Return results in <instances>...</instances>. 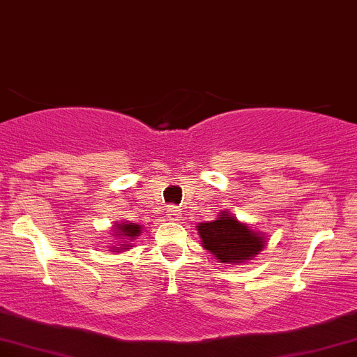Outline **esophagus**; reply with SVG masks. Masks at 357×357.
Listing matches in <instances>:
<instances>
[{
    "label": "esophagus",
    "instance_id": "esophagus-1",
    "mask_svg": "<svg viewBox=\"0 0 357 357\" xmlns=\"http://www.w3.org/2000/svg\"><path fill=\"white\" fill-rule=\"evenodd\" d=\"M167 218L172 221H177L180 218V211L175 208V206H170V208L167 209Z\"/></svg>",
    "mask_w": 357,
    "mask_h": 357
}]
</instances>
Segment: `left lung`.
Segmentation results:
<instances>
[{
  "instance_id": "8db88e82",
  "label": "left lung",
  "mask_w": 357,
  "mask_h": 357,
  "mask_svg": "<svg viewBox=\"0 0 357 357\" xmlns=\"http://www.w3.org/2000/svg\"><path fill=\"white\" fill-rule=\"evenodd\" d=\"M197 229L202 247L225 264L245 262L264 248V238L259 233L225 213L213 223H201Z\"/></svg>"
}]
</instances>
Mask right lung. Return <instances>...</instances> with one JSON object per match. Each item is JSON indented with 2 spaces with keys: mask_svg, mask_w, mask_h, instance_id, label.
Returning a JSON list of instances; mask_svg holds the SVG:
<instances>
[{
  "mask_svg": "<svg viewBox=\"0 0 357 357\" xmlns=\"http://www.w3.org/2000/svg\"><path fill=\"white\" fill-rule=\"evenodd\" d=\"M139 231H141L139 225L129 223V225H121V226H119V235L126 236V238H122V240H134V236L139 235Z\"/></svg>",
  "mask_w": 357,
  "mask_h": 357,
  "instance_id": "add662e5",
  "label": "right lung"
}]
</instances>
